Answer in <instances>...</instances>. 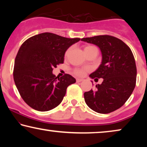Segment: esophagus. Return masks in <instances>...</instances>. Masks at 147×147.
<instances>
[{
	"instance_id": "esophagus-1",
	"label": "esophagus",
	"mask_w": 147,
	"mask_h": 147,
	"mask_svg": "<svg viewBox=\"0 0 147 147\" xmlns=\"http://www.w3.org/2000/svg\"><path fill=\"white\" fill-rule=\"evenodd\" d=\"M82 81H83L82 79H80V78H77V79H76V82H77V83H79V82H81Z\"/></svg>"
}]
</instances>
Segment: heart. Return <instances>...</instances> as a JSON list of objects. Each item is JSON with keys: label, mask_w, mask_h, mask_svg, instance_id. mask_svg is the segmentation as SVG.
I'll list each match as a JSON object with an SVG mask.
<instances>
[{"label": "heart", "mask_w": 147, "mask_h": 147, "mask_svg": "<svg viewBox=\"0 0 147 147\" xmlns=\"http://www.w3.org/2000/svg\"><path fill=\"white\" fill-rule=\"evenodd\" d=\"M92 48H95L93 46H86L85 47V49H84V51H86V50H88V49H92ZM68 51H69V50H67V51L66 52V55H67ZM85 71L86 70L84 69H76L74 70V74H76V75L77 76H83L84 74H85Z\"/></svg>", "instance_id": "heart-1"}]
</instances>
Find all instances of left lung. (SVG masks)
<instances>
[{"label":"left lung","mask_w":147,"mask_h":147,"mask_svg":"<svg viewBox=\"0 0 147 147\" xmlns=\"http://www.w3.org/2000/svg\"><path fill=\"white\" fill-rule=\"evenodd\" d=\"M81 40L97 45L102 55L99 67L90 77L95 80L103 78V82L84 93L86 103L100 114L115 111L127 101L136 86V67L131 49L122 40L110 35Z\"/></svg>","instance_id":"obj_1"}]
</instances>
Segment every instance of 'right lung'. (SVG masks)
Instances as JSON below:
<instances>
[{"label":"right lung","instance_id":"obj_1","mask_svg":"<svg viewBox=\"0 0 147 147\" xmlns=\"http://www.w3.org/2000/svg\"><path fill=\"white\" fill-rule=\"evenodd\" d=\"M80 40L43 33L22 44L15 60L13 78L21 98L30 107L45 112L61 103L67 88L76 83V79L67 74L56 77L52 71L63 63L68 48Z\"/></svg>","mask_w":147,"mask_h":147}]
</instances>
